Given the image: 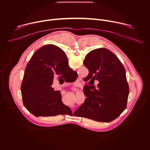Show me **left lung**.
Masks as SVG:
<instances>
[{
    "label": "left lung",
    "mask_w": 150,
    "mask_h": 150,
    "mask_svg": "<svg viewBox=\"0 0 150 150\" xmlns=\"http://www.w3.org/2000/svg\"><path fill=\"white\" fill-rule=\"evenodd\" d=\"M83 65L89 71L85 78L88 85L83 89L87 98L75 112V116L100 122L115 120L126 109L129 93L123 65L105 48L89 52ZM95 80L99 82L97 88L93 85Z\"/></svg>",
    "instance_id": "8db88e82"
}]
</instances>
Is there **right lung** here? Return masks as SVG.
Returning <instances> with one entry per match:
<instances>
[{
  "label": "right lung",
  "instance_id": "obj_1",
  "mask_svg": "<svg viewBox=\"0 0 150 150\" xmlns=\"http://www.w3.org/2000/svg\"><path fill=\"white\" fill-rule=\"evenodd\" d=\"M77 73L68 65L63 51L53 45L38 49L25 68L21 94L25 108L35 116H54L72 113L62 101L59 91L52 88L56 75L74 82Z\"/></svg>",
  "mask_w": 150,
  "mask_h": 150
}]
</instances>
